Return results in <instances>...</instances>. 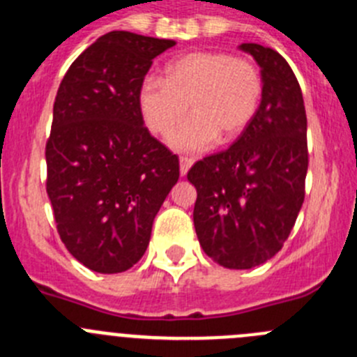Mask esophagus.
Instances as JSON below:
<instances>
[{
    "label": "esophagus",
    "mask_w": 357,
    "mask_h": 357,
    "mask_svg": "<svg viewBox=\"0 0 357 357\" xmlns=\"http://www.w3.org/2000/svg\"><path fill=\"white\" fill-rule=\"evenodd\" d=\"M192 166V159H189V157H181V175H188L189 168Z\"/></svg>",
    "instance_id": "esophagus-1"
}]
</instances>
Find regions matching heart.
<instances>
[{
  "mask_svg": "<svg viewBox=\"0 0 357 357\" xmlns=\"http://www.w3.org/2000/svg\"><path fill=\"white\" fill-rule=\"evenodd\" d=\"M264 96L253 61L223 51H195L169 61L165 79L146 77L138 109L146 129L166 138L189 109L192 114L169 138L178 152H204L219 136L234 139L253 122Z\"/></svg>",
  "mask_w": 357,
  "mask_h": 357,
  "instance_id": "heart-1",
  "label": "heart"
}]
</instances>
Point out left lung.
I'll use <instances>...</instances> for the list:
<instances>
[{"instance_id": "obj_1", "label": "left lung", "mask_w": 357, "mask_h": 357, "mask_svg": "<svg viewBox=\"0 0 357 357\" xmlns=\"http://www.w3.org/2000/svg\"><path fill=\"white\" fill-rule=\"evenodd\" d=\"M261 68L264 96L230 149L196 162L192 219L205 253L228 269H251L283 248L305 202L308 172L303 91L287 60L271 47L243 44Z\"/></svg>"}]
</instances>
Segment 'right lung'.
<instances>
[{"label":"right lung","instance_id":"add662e5","mask_svg":"<svg viewBox=\"0 0 357 357\" xmlns=\"http://www.w3.org/2000/svg\"><path fill=\"white\" fill-rule=\"evenodd\" d=\"M173 45L109 31L58 88L45 189L61 243L96 273H123L145 255L153 218L178 181V157L150 136L138 109L152 60Z\"/></svg>","mask_w":357,"mask_h":357}]
</instances>
